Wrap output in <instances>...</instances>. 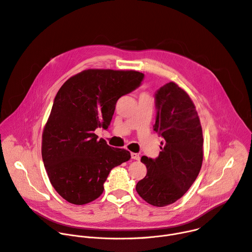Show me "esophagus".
<instances>
[{"label":"esophagus","instance_id":"1","mask_svg":"<svg viewBox=\"0 0 252 252\" xmlns=\"http://www.w3.org/2000/svg\"><path fill=\"white\" fill-rule=\"evenodd\" d=\"M130 157H131L132 159H135V160H139V158H140L139 156H138L137 154H134V153H131V154H130Z\"/></svg>","mask_w":252,"mask_h":252}]
</instances>
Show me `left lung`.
<instances>
[{"label":"left lung","mask_w":252,"mask_h":252,"mask_svg":"<svg viewBox=\"0 0 252 252\" xmlns=\"http://www.w3.org/2000/svg\"><path fill=\"white\" fill-rule=\"evenodd\" d=\"M154 130L163 138L157 158L142 157L147 175L136 184L139 196L155 206H165L181 198L196 179L203 158L202 129L189 94L167 83L155 94Z\"/></svg>","instance_id":"8db88e82"}]
</instances>
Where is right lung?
<instances>
[{
    "mask_svg": "<svg viewBox=\"0 0 252 252\" xmlns=\"http://www.w3.org/2000/svg\"><path fill=\"white\" fill-rule=\"evenodd\" d=\"M145 75L135 70L87 69L59 90L43 132L42 157L50 182L66 201L82 205L103 191L110 171L130 158L94 130L107 129L118 99L137 89Z\"/></svg>",
    "mask_w": 252,
    "mask_h": 252,
    "instance_id": "right-lung-1",
    "label": "right lung"
}]
</instances>
